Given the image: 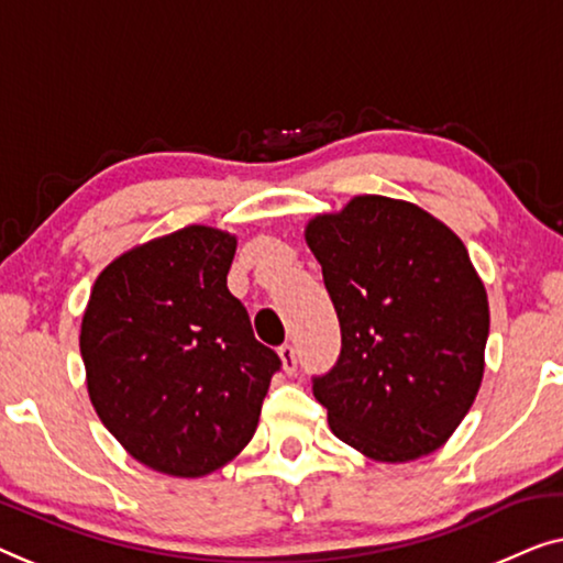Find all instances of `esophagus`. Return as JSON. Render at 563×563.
Here are the masks:
<instances>
[{
	"mask_svg": "<svg viewBox=\"0 0 563 563\" xmlns=\"http://www.w3.org/2000/svg\"><path fill=\"white\" fill-rule=\"evenodd\" d=\"M279 357H282L284 373H287V376H295V373H297V350L287 342V345L279 347Z\"/></svg>",
	"mask_w": 563,
	"mask_h": 563,
	"instance_id": "obj_1",
	"label": "esophagus"
}]
</instances>
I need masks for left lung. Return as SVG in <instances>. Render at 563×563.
<instances>
[{"label":"left lung","mask_w":563,"mask_h":563,"mask_svg":"<svg viewBox=\"0 0 563 563\" xmlns=\"http://www.w3.org/2000/svg\"><path fill=\"white\" fill-rule=\"evenodd\" d=\"M305 239L342 332L338 363L312 378L332 434L390 464L439 450L475 401L490 332L464 243L427 210L383 195L314 216Z\"/></svg>","instance_id":"1"}]
</instances>
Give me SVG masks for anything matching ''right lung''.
<instances>
[{
  "mask_svg": "<svg viewBox=\"0 0 563 563\" xmlns=\"http://www.w3.org/2000/svg\"><path fill=\"white\" fill-rule=\"evenodd\" d=\"M235 235L210 225L146 241L103 268L80 322L88 396L146 467L202 477L258 427L279 355L228 291Z\"/></svg>",
  "mask_w": 563,
  "mask_h": 563,
  "instance_id": "add662e5",
  "label": "right lung"
}]
</instances>
